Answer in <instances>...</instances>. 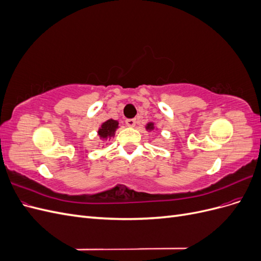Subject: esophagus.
I'll use <instances>...</instances> for the list:
<instances>
[{"label":"esophagus","mask_w":261,"mask_h":261,"mask_svg":"<svg viewBox=\"0 0 261 261\" xmlns=\"http://www.w3.org/2000/svg\"><path fill=\"white\" fill-rule=\"evenodd\" d=\"M125 123H126V125L129 126V127H135L136 120L135 118H127V120L125 121Z\"/></svg>","instance_id":"34e87169"}]
</instances>
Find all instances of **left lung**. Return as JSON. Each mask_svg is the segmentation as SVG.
Wrapping results in <instances>:
<instances>
[{"mask_svg": "<svg viewBox=\"0 0 261 261\" xmlns=\"http://www.w3.org/2000/svg\"><path fill=\"white\" fill-rule=\"evenodd\" d=\"M152 128H153V124L152 123H150V124L147 125V129H152Z\"/></svg>", "mask_w": 261, "mask_h": 261, "instance_id": "left-lung-1", "label": "left lung"}]
</instances>
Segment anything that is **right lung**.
<instances>
[{
    "label": "right lung",
    "mask_w": 261,
    "mask_h": 261,
    "mask_svg": "<svg viewBox=\"0 0 261 261\" xmlns=\"http://www.w3.org/2000/svg\"><path fill=\"white\" fill-rule=\"evenodd\" d=\"M117 126H118L117 121L108 120L107 122L102 124L101 128L99 129V132H98L99 136L102 137V138H107V137L111 138L112 136H114V132L116 130Z\"/></svg>",
    "instance_id": "obj_1"
}]
</instances>
